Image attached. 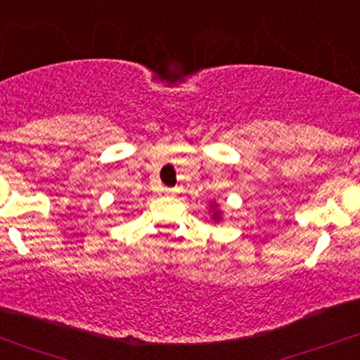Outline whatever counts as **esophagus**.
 <instances>
[{
  "mask_svg": "<svg viewBox=\"0 0 360 360\" xmlns=\"http://www.w3.org/2000/svg\"><path fill=\"white\" fill-rule=\"evenodd\" d=\"M176 191H177L176 188H166V189H164V193H166V194H176Z\"/></svg>",
  "mask_w": 360,
  "mask_h": 360,
  "instance_id": "34e87169",
  "label": "esophagus"
}]
</instances>
